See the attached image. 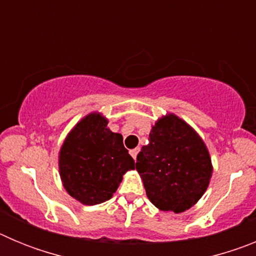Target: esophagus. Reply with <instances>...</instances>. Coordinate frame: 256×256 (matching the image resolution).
<instances>
[{
    "label": "esophagus",
    "instance_id": "esophagus-1",
    "mask_svg": "<svg viewBox=\"0 0 256 256\" xmlns=\"http://www.w3.org/2000/svg\"><path fill=\"white\" fill-rule=\"evenodd\" d=\"M138 152H140V148H133V150L130 151V154L132 155V158L134 160H136V158H137V154H138Z\"/></svg>",
    "mask_w": 256,
    "mask_h": 256
}]
</instances>
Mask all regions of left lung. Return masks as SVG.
I'll return each instance as SVG.
<instances>
[{"label": "left lung", "mask_w": 256, "mask_h": 256, "mask_svg": "<svg viewBox=\"0 0 256 256\" xmlns=\"http://www.w3.org/2000/svg\"><path fill=\"white\" fill-rule=\"evenodd\" d=\"M136 169L148 200L164 212H183L202 198L212 176L209 150L187 122L166 112L155 122Z\"/></svg>", "instance_id": "obj_1"}]
</instances>
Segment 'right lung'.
I'll return each instance as SVG.
<instances>
[{
    "mask_svg": "<svg viewBox=\"0 0 256 256\" xmlns=\"http://www.w3.org/2000/svg\"><path fill=\"white\" fill-rule=\"evenodd\" d=\"M108 118L94 112L70 130L58 151L61 183L83 205L110 200L134 160L124 148L123 136L108 126Z\"/></svg>",
    "mask_w": 256,
    "mask_h": 256,
    "instance_id": "add662e5",
    "label": "right lung"
}]
</instances>
